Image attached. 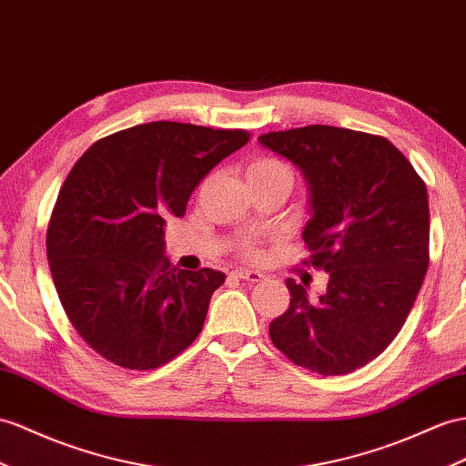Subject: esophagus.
Returning <instances> with one entry per match:
<instances>
[{"mask_svg": "<svg viewBox=\"0 0 466 466\" xmlns=\"http://www.w3.org/2000/svg\"><path fill=\"white\" fill-rule=\"evenodd\" d=\"M234 276L244 279V281H249V283H258V281L264 279V273H259V271H256V269H246V268L236 269Z\"/></svg>", "mask_w": 466, "mask_h": 466, "instance_id": "obj_1", "label": "esophagus"}]
</instances>
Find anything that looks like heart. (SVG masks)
<instances>
[{
  "label": "heart",
  "instance_id": "heart-1",
  "mask_svg": "<svg viewBox=\"0 0 466 466\" xmlns=\"http://www.w3.org/2000/svg\"><path fill=\"white\" fill-rule=\"evenodd\" d=\"M264 173H285L289 175L288 167H285L283 163L276 161V159H259V161H254L252 165L248 167V173L246 175H264ZM242 252L246 258H259V249L254 246V244H244L242 246Z\"/></svg>",
  "mask_w": 466,
  "mask_h": 466
}]
</instances>
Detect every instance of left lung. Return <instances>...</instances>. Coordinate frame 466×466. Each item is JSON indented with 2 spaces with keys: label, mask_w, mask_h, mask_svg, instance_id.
<instances>
[{
  "label": "left lung",
  "mask_w": 466,
  "mask_h": 466,
  "mask_svg": "<svg viewBox=\"0 0 466 466\" xmlns=\"http://www.w3.org/2000/svg\"><path fill=\"white\" fill-rule=\"evenodd\" d=\"M259 146L305 177L311 218L303 240L311 266L329 273L317 301L288 279V311L269 323L271 342L297 366L349 374L396 339L429 266L427 187L386 137L347 127L269 131Z\"/></svg>",
  "instance_id": "1"
}]
</instances>
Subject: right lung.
Returning <instances> with one entry per match:
<instances>
[{"label":"right lung","instance_id":"obj_1","mask_svg":"<svg viewBox=\"0 0 466 466\" xmlns=\"http://www.w3.org/2000/svg\"><path fill=\"white\" fill-rule=\"evenodd\" d=\"M244 129L149 122L94 143L68 173L46 232L65 313L106 360L129 370L169 362L205 325L226 276L165 258V218H181L195 187Z\"/></svg>","mask_w":466,"mask_h":466}]
</instances>
